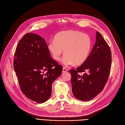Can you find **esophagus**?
<instances>
[{"instance_id":"esophagus-1","label":"esophagus","mask_w":125,"mask_h":125,"mask_svg":"<svg viewBox=\"0 0 125 125\" xmlns=\"http://www.w3.org/2000/svg\"><path fill=\"white\" fill-rule=\"evenodd\" d=\"M68 70V69H67L66 67H63V68H62V72H66Z\"/></svg>"}]
</instances>
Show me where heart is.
<instances>
[{
    "instance_id": "obj_1",
    "label": "heart",
    "mask_w": 125,
    "mask_h": 125,
    "mask_svg": "<svg viewBox=\"0 0 125 125\" xmlns=\"http://www.w3.org/2000/svg\"><path fill=\"white\" fill-rule=\"evenodd\" d=\"M92 42L89 35L75 30H69L57 35L55 40H50L48 49L53 59L59 60L63 53L62 63L65 66L80 65L90 53Z\"/></svg>"
}]
</instances>
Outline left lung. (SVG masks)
Returning a JSON list of instances; mask_svg holds the SVG:
<instances>
[{
  "instance_id": "1",
  "label": "left lung",
  "mask_w": 125,
  "mask_h": 125,
  "mask_svg": "<svg viewBox=\"0 0 125 125\" xmlns=\"http://www.w3.org/2000/svg\"><path fill=\"white\" fill-rule=\"evenodd\" d=\"M111 66L110 47L102 35L97 31L96 42L87 60L76 69L69 70L73 96L82 101L95 98L106 85Z\"/></svg>"
}]
</instances>
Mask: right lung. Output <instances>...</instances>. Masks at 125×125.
Returning <instances> with one entry per match:
<instances>
[{"instance_id": "right-lung-1", "label": "right lung", "mask_w": 125, "mask_h": 125, "mask_svg": "<svg viewBox=\"0 0 125 125\" xmlns=\"http://www.w3.org/2000/svg\"><path fill=\"white\" fill-rule=\"evenodd\" d=\"M13 67L22 93L38 103L49 98L52 84L62 71V66L50 56L45 39L33 33H26L19 40Z\"/></svg>"}]
</instances>
